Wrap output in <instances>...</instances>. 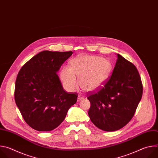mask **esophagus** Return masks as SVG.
<instances>
[{
	"instance_id": "1",
	"label": "esophagus",
	"mask_w": 158,
	"mask_h": 158,
	"mask_svg": "<svg viewBox=\"0 0 158 158\" xmlns=\"http://www.w3.org/2000/svg\"><path fill=\"white\" fill-rule=\"evenodd\" d=\"M84 96H81V95H79L78 97H77V101H81V100H82L83 99H84Z\"/></svg>"
}]
</instances>
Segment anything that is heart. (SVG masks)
<instances>
[{
	"instance_id": "b5f03b06",
	"label": "heart",
	"mask_w": 158,
	"mask_h": 158,
	"mask_svg": "<svg viewBox=\"0 0 158 158\" xmlns=\"http://www.w3.org/2000/svg\"><path fill=\"white\" fill-rule=\"evenodd\" d=\"M112 71L109 60L99 56L79 55L70 61V67H62L60 79L64 88L73 92L81 87L87 91H95L108 80Z\"/></svg>"
}]
</instances>
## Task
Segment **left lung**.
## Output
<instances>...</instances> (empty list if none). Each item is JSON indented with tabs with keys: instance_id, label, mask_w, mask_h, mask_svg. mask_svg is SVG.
Returning <instances> with one entry per match:
<instances>
[{
	"instance_id": "8db88e82",
	"label": "left lung",
	"mask_w": 158,
	"mask_h": 158,
	"mask_svg": "<svg viewBox=\"0 0 158 158\" xmlns=\"http://www.w3.org/2000/svg\"><path fill=\"white\" fill-rule=\"evenodd\" d=\"M143 85L135 65L120 54L111 76L98 92L91 94L88 114L92 123L105 131L125 126L141 99Z\"/></svg>"
}]
</instances>
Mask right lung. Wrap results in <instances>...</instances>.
<instances>
[{"instance_id":"1","label":"right lung","mask_w":158,"mask_h":158,"mask_svg":"<svg viewBox=\"0 0 158 158\" xmlns=\"http://www.w3.org/2000/svg\"><path fill=\"white\" fill-rule=\"evenodd\" d=\"M44 51L20 70L15 85L16 105L26 123L39 131H50L64 120L77 94L67 93L57 73L73 54Z\"/></svg>"}]
</instances>
